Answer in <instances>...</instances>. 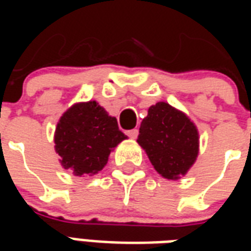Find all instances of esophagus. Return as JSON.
Segmentation results:
<instances>
[{"label":"esophagus","instance_id":"obj_1","mask_svg":"<svg viewBox=\"0 0 251 251\" xmlns=\"http://www.w3.org/2000/svg\"><path fill=\"white\" fill-rule=\"evenodd\" d=\"M126 134L130 137V138H133V140H134V138H137V136H138V130H137V129H131V130L126 131Z\"/></svg>","mask_w":251,"mask_h":251}]
</instances>
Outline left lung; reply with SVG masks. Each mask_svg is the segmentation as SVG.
<instances>
[{
	"label": "left lung",
	"instance_id": "1",
	"mask_svg": "<svg viewBox=\"0 0 251 251\" xmlns=\"http://www.w3.org/2000/svg\"><path fill=\"white\" fill-rule=\"evenodd\" d=\"M138 145L164 179L187 175L199 154V131L189 117L167 102H157L142 120Z\"/></svg>",
	"mask_w": 251,
	"mask_h": 251
}]
</instances>
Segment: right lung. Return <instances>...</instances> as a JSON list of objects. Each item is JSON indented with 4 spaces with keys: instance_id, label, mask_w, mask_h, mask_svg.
I'll return each instance as SVG.
<instances>
[{
    "instance_id": "1",
    "label": "right lung",
    "mask_w": 251,
    "mask_h": 251,
    "mask_svg": "<svg viewBox=\"0 0 251 251\" xmlns=\"http://www.w3.org/2000/svg\"><path fill=\"white\" fill-rule=\"evenodd\" d=\"M127 137L117 118L97 102H79L63 113L55 130V151L64 169L79 177L102 171L110 153Z\"/></svg>"
}]
</instances>
